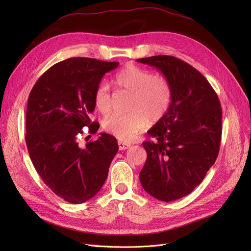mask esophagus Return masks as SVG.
Returning <instances> with one entry per match:
<instances>
[{
	"label": "esophagus",
	"mask_w": 251,
	"mask_h": 251,
	"mask_svg": "<svg viewBox=\"0 0 251 251\" xmlns=\"http://www.w3.org/2000/svg\"><path fill=\"white\" fill-rule=\"evenodd\" d=\"M118 146H119V150H120V151H125V150H127V149H129L131 147V144L123 142V141H118Z\"/></svg>",
	"instance_id": "34e87169"
}]
</instances>
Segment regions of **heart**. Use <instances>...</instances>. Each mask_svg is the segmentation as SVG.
I'll list each match as a JSON object with an SVG mask.
<instances>
[{
  "label": "heart",
  "instance_id": "obj_1",
  "mask_svg": "<svg viewBox=\"0 0 251 251\" xmlns=\"http://www.w3.org/2000/svg\"><path fill=\"white\" fill-rule=\"evenodd\" d=\"M119 89L130 92L126 114L114 113L103 120L105 131L123 141L133 140L150 123H155L168 113L173 100V87L169 78L154 74L134 64H128L113 79ZM96 109L102 115L111 111L110 87L100 83L94 94Z\"/></svg>",
  "mask_w": 251,
  "mask_h": 251
}]
</instances>
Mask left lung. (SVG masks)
<instances>
[{
    "instance_id": "left-lung-1",
    "label": "left lung",
    "mask_w": 251,
    "mask_h": 251,
    "mask_svg": "<svg viewBox=\"0 0 251 251\" xmlns=\"http://www.w3.org/2000/svg\"><path fill=\"white\" fill-rule=\"evenodd\" d=\"M159 69L173 87L168 113L144 141L146 164L139 173L143 189L154 199L173 201L191 193L214 165L222 137V108L216 91L191 65L173 56L137 60Z\"/></svg>"
}]
</instances>
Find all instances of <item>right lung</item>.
<instances>
[{"instance_id": "obj_1", "label": "right lung", "mask_w": 251, "mask_h": 251, "mask_svg": "<svg viewBox=\"0 0 251 251\" xmlns=\"http://www.w3.org/2000/svg\"><path fill=\"white\" fill-rule=\"evenodd\" d=\"M118 62L70 58L48 69L32 87L26 110L25 141L31 162L46 185L64 201L82 203L102 187L119 148L114 136L101 133L84 149L77 135L87 126L100 128L88 115L103 75Z\"/></svg>"}]
</instances>
